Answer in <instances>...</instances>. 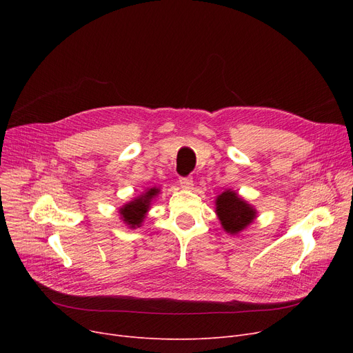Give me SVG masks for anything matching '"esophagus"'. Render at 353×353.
<instances>
[{"instance_id": "esophagus-1", "label": "esophagus", "mask_w": 353, "mask_h": 353, "mask_svg": "<svg viewBox=\"0 0 353 353\" xmlns=\"http://www.w3.org/2000/svg\"><path fill=\"white\" fill-rule=\"evenodd\" d=\"M179 181H180V186H181L183 189L189 190V189L193 188V179H192V177H181Z\"/></svg>"}]
</instances>
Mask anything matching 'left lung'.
<instances>
[{"label":"left lung","instance_id":"8db88e82","mask_svg":"<svg viewBox=\"0 0 353 353\" xmlns=\"http://www.w3.org/2000/svg\"><path fill=\"white\" fill-rule=\"evenodd\" d=\"M216 214L221 228L230 234H237L253 223L257 212L237 192L229 189L216 197Z\"/></svg>","mask_w":353,"mask_h":353}]
</instances>
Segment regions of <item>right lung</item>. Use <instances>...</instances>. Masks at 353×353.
I'll return each mask as SVG.
<instances>
[{
    "instance_id": "1",
    "label": "right lung",
    "mask_w": 353,
    "mask_h": 353,
    "mask_svg": "<svg viewBox=\"0 0 353 353\" xmlns=\"http://www.w3.org/2000/svg\"><path fill=\"white\" fill-rule=\"evenodd\" d=\"M159 192H160V189H157V188L148 189L139 197L125 203L124 206L120 208L121 220L130 229H136V228L141 226L148 209H150L152 201L159 194Z\"/></svg>"
}]
</instances>
